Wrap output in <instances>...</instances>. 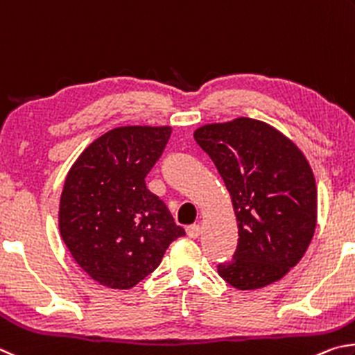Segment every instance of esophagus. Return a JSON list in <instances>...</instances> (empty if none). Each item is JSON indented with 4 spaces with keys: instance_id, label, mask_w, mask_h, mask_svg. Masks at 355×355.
Wrapping results in <instances>:
<instances>
[{
    "instance_id": "obj_1",
    "label": "esophagus",
    "mask_w": 355,
    "mask_h": 355,
    "mask_svg": "<svg viewBox=\"0 0 355 355\" xmlns=\"http://www.w3.org/2000/svg\"><path fill=\"white\" fill-rule=\"evenodd\" d=\"M201 234V226L200 225H191L187 227V235L190 239H198Z\"/></svg>"
}]
</instances>
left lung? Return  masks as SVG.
Instances as JSON below:
<instances>
[{"mask_svg": "<svg viewBox=\"0 0 355 355\" xmlns=\"http://www.w3.org/2000/svg\"><path fill=\"white\" fill-rule=\"evenodd\" d=\"M232 198L239 246L218 275L237 290H257L287 275L306 254L318 216L312 168L293 140L271 124L240 116L198 128Z\"/></svg>", "mask_w": 355, "mask_h": 355, "instance_id": "1", "label": "left lung"}]
</instances>
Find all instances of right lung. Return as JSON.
I'll return each mask as SVG.
<instances>
[{
    "instance_id": "obj_1",
    "label": "right lung",
    "mask_w": 355,
    "mask_h": 355,
    "mask_svg": "<svg viewBox=\"0 0 355 355\" xmlns=\"http://www.w3.org/2000/svg\"><path fill=\"white\" fill-rule=\"evenodd\" d=\"M171 126H120L98 137L74 160L59 204V231L93 281L129 290L162 262L185 231L146 189L145 178Z\"/></svg>"
}]
</instances>
